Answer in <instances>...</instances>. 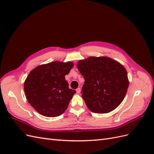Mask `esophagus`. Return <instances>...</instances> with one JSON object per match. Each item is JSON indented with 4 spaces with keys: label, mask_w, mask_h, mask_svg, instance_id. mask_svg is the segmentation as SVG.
<instances>
[{
    "label": "esophagus",
    "mask_w": 154,
    "mask_h": 154,
    "mask_svg": "<svg viewBox=\"0 0 154 154\" xmlns=\"http://www.w3.org/2000/svg\"><path fill=\"white\" fill-rule=\"evenodd\" d=\"M76 91V92L78 93V94H80V93L81 92V88H78Z\"/></svg>",
    "instance_id": "obj_1"
}]
</instances>
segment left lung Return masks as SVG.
<instances>
[{
  "instance_id": "8db88e82",
  "label": "left lung",
  "mask_w": 154,
  "mask_h": 154,
  "mask_svg": "<svg viewBox=\"0 0 154 154\" xmlns=\"http://www.w3.org/2000/svg\"><path fill=\"white\" fill-rule=\"evenodd\" d=\"M77 68L85 79L82 97L94 113L105 114L121 104L129 81L123 65L106 57H91L79 60Z\"/></svg>"
}]
</instances>
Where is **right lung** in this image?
Instances as JSON below:
<instances>
[{
	"instance_id": "obj_1",
	"label": "right lung",
	"mask_w": 154,
	"mask_h": 154,
	"mask_svg": "<svg viewBox=\"0 0 154 154\" xmlns=\"http://www.w3.org/2000/svg\"><path fill=\"white\" fill-rule=\"evenodd\" d=\"M72 62L55 61L37 66L29 72L24 84L29 103L45 117H57L67 109L76 91L69 88L65 76L73 67Z\"/></svg>"
}]
</instances>
